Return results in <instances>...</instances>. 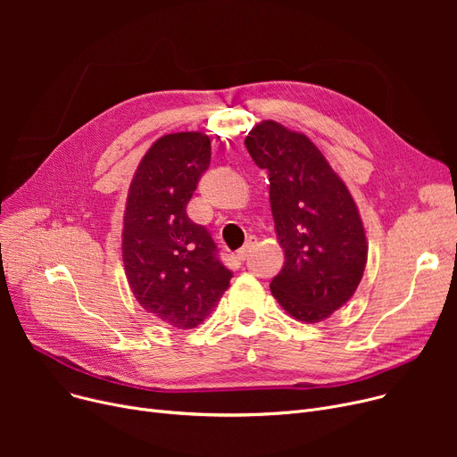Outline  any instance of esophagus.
<instances>
[{"mask_svg":"<svg viewBox=\"0 0 457 457\" xmlns=\"http://www.w3.org/2000/svg\"><path fill=\"white\" fill-rule=\"evenodd\" d=\"M250 250H252V243H248L245 248H241V250L237 252V259L238 261H246L248 255H250Z\"/></svg>","mask_w":457,"mask_h":457,"instance_id":"obj_1","label":"esophagus"}]
</instances>
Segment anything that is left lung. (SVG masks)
<instances>
[{
  "mask_svg": "<svg viewBox=\"0 0 457 457\" xmlns=\"http://www.w3.org/2000/svg\"><path fill=\"white\" fill-rule=\"evenodd\" d=\"M253 162L269 172L281 272L270 291L287 313L320 322L355 293L367 265V238L355 202L305 135L272 120L245 138Z\"/></svg>",
  "mask_w": 457,
  "mask_h": 457,
  "instance_id": "1",
  "label": "left lung"
}]
</instances>
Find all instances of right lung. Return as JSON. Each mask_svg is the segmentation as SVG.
Returning <instances> with one entry per match:
<instances>
[{"label":"right lung","instance_id":"1","mask_svg":"<svg viewBox=\"0 0 457 457\" xmlns=\"http://www.w3.org/2000/svg\"><path fill=\"white\" fill-rule=\"evenodd\" d=\"M209 162L207 135L161 137L137 168L124 214L122 257L131 291L148 313L178 329L202 324L233 278L207 228L187 214Z\"/></svg>","mask_w":457,"mask_h":457}]
</instances>
